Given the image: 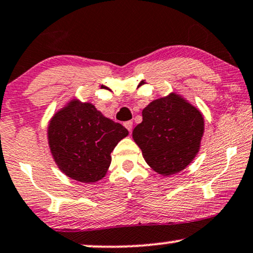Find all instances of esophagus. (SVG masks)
<instances>
[{"instance_id": "esophagus-1", "label": "esophagus", "mask_w": 253, "mask_h": 253, "mask_svg": "<svg viewBox=\"0 0 253 253\" xmlns=\"http://www.w3.org/2000/svg\"><path fill=\"white\" fill-rule=\"evenodd\" d=\"M124 125H125V127H126V128L129 130V132H132V129H133V123H132V121H126V123H125Z\"/></svg>"}]
</instances>
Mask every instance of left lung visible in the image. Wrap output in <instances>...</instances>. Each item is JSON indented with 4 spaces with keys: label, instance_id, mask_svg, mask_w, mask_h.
<instances>
[{
    "label": "left lung",
    "instance_id": "obj_1",
    "mask_svg": "<svg viewBox=\"0 0 253 253\" xmlns=\"http://www.w3.org/2000/svg\"><path fill=\"white\" fill-rule=\"evenodd\" d=\"M203 134L199 109L175 93L152 101L142 111V123L133 129L146 163L163 175L182 171L194 159Z\"/></svg>",
    "mask_w": 253,
    "mask_h": 253
}]
</instances>
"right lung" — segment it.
Instances as JSON below:
<instances>
[{
	"label": "right lung",
	"mask_w": 253,
	"mask_h": 253,
	"mask_svg": "<svg viewBox=\"0 0 253 253\" xmlns=\"http://www.w3.org/2000/svg\"><path fill=\"white\" fill-rule=\"evenodd\" d=\"M127 135L123 125L103 117L92 103L78 100L57 112L48 127V142L57 166L81 182H95L105 176L112 151Z\"/></svg>",
	"instance_id": "obj_1"
}]
</instances>
